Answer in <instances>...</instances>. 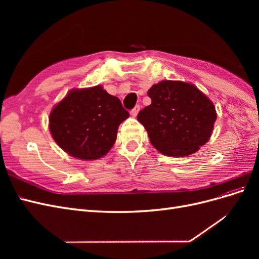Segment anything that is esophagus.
<instances>
[{
  "label": "esophagus",
  "instance_id": "34e87169",
  "mask_svg": "<svg viewBox=\"0 0 259 259\" xmlns=\"http://www.w3.org/2000/svg\"><path fill=\"white\" fill-rule=\"evenodd\" d=\"M139 110H140V106H139V105L135 106V107L133 108L132 110H131V114H132V116H136V115H137V113L139 112Z\"/></svg>",
  "mask_w": 259,
  "mask_h": 259
}]
</instances>
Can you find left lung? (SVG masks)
Returning <instances> with one entry per match:
<instances>
[{
	"instance_id": "left-lung-1",
	"label": "left lung",
	"mask_w": 259,
	"mask_h": 259,
	"mask_svg": "<svg viewBox=\"0 0 259 259\" xmlns=\"http://www.w3.org/2000/svg\"><path fill=\"white\" fill-rule=\"evenodd\" d=\"M151 104L140 110L153 147L168 156H186L205 145L216 121L214 104L194 85L162 81L148 91Z\"/></svg>"
}]
</instances>
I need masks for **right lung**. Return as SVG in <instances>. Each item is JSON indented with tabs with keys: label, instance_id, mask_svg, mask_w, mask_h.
Here are the masks:
<instances>
[{
	"label": "right lung",
	"instance_id": "1",
	"mask_svg": "<svg viewBox=\"0 0 259 259\" xmlns=\"http://www.w3.org/2000/svg\"><path fill=\"white\" fill-rule=\"evenodd\" d=\"M128 116L120 99L99 85L72 90L52 110L50 131L70 155L96 160L112 148L119 125Z\"/></svg>",
	"mask_w": 259,
	"mask_h": 259
}]
</instances>
